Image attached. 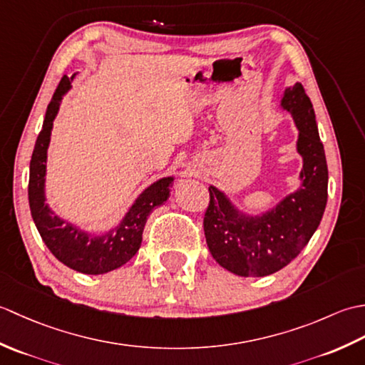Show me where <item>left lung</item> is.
<instances>
[{
	"label": "left lung",
	"mask_w": 365,
	"mask_h": 365,
	"mask_svg": "<svg viewBox=\"0 0 365 365\" xmlns=\"http://www.w3.org/2000/svg\"><path fill=\"white\" fill-rule=\"evenodd\" d=\"M298 130L297 152L302 158L298 188L260 213L240 208L226 191L210 185L204 218L207 246L213 259L243 277L273 274L297 257L320 226L328 200V166L314 106L301 83L279 97Z\"/></svg>",
	"instance_id": "obj_1"
}]
</instances>
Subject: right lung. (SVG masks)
<instances>
[{"mask_svg":"<svg viewBox=\"0 0 365 365\" xmlns=\"http://www.w3.org/2000/svg\"><path fill=\"white\" fill-rule=\"evenodd\" d=\"M76 73H73L71 78L67 75L63 76L48 108H46L42 131L37 136L29 163V208L38 234L54 257L80 273L105 274L125 265L138 252L143 242L145 221L153 208L163 205L169 199L170 187H173L175 177H161L150 183L139 192V196L130 205L119 224L102 234L89 232L73 222H66V220L53 212L50 204L46 202L45 191L51 130L63 97L72 89L71 83Z\"/></svg>","mask_w":365,"mask_h":365,"instance_id":"1","label":"right lung"}]
</instances>
